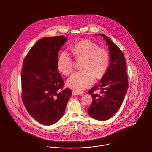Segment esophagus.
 Returning a JSON list of instances; mask_svg holds the SVG:
<instances>
[{
  "label": "esophagus",
  "instance_id": "esophagus-1",
  "mask_svg": "<svg viewBox=\"0 0 152 152\" xmlns=\"http://www.w3.org/2000/svg\"><path fill=\"white\" fill-rule=\"evenodd\" d=\"M83 94V92H81V91H72L73 96Z\"/></svg>",
  "mask_w": 152,
  "mask_h": 152
}]
</instances>
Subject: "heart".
Returning <instances> with one entry per match:
<instances>
[{
  "label": "heart",
  "mask_w": 152,
  "mask_h": 152,
  "mask_svg": "<svg viewBox=\"0 0 152 152\" xmlns=\"http://www.w3.org/2000/svg\"><path fill=\"white\" fill-rule=\"evenodd\" d=\"M72 51L76 60L83 59V70L73 74L67 80L66 84L76 91H81L94 84L95 76L100 78L106 72L109 64V55L105 48L98 47L96 44L87 40L75 44ZM57 65L58 70L66 75L73 71V60L66 52L60 54Z\"/></svg>",
  "instance_id": "b5f03b06"
}]
</instances>
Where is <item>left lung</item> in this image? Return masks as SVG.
<instances>
[{
    "instance_id": "left-lung-1",
    "label": "left lung",
    "mask_w": 152,
    "mask_h": 152,
    "mask_svg": "<svg viewBox=\"0 0 152 152\" xmlns=\"http://www.w3.org/2000/svg\"><path fill=\"white\" fill-rule=\"evenodd\" d=\"M99 35L108 45L109 65L100 83L88 91L93 101L88 113L94 119L105 121L114 116L121 107L127 92L128 81L123 52L106 35Z\"/></svg>"
}]
</instances>
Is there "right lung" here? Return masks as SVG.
<instances>
[{
  "mask_svg": "<svg viewBox=\"0 0 152 152\" xmlns=\"http://www.w3.org/2000/svg\"><path fill=\"white\" fill-rule=\"evenodd\" d=\"M67 39L64 36L42 38L30 49L22 69V100L36 121L51 125L63 117L72 91L63 89L58 72V52Z\"/></svg>",
  "mask_w": 152,
  "mask_h": 152,
  "instance_id": "right-lung-1",
  "label": "right lung"
}]
</instances>
